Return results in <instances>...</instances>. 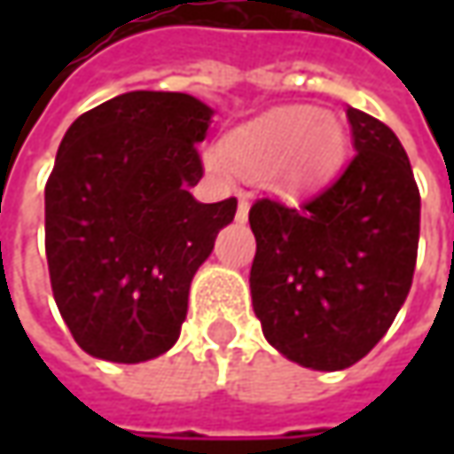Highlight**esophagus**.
<instances>
[{
  "label": "esophagus",
  "instance_id": "obj_1",
  "mask_svg": "<svg viewBox=\"0 0 454 454\" xmlns=\"http://www.w3.org/2000/svg\"><path fill=\"white\" fill-rule=\"evenodd\" d=\"M247 215H250V201L239 194V201H237V222H245Z\"/></svg>",
  "mask_w": 454,
  "mask_h": 454
}]
</instances>
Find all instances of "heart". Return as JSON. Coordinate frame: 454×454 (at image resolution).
Listing matches in <instances>:
<instances>
[{"mask_svg":"<svg viewBox=\"0 0 454 454\" xmlns=\"http://www.w3.org/2000/svg\"><path fill=\"white\" fill-rule=\"evenodd\" d=\"M346 146L348 136L336 115L293 106L235 129L224 153L209 151L207 164L219 176L235 168L247 179L268 176L283 194H301L336 174Z\"/></svg>","mask_w":454,"mask_h":454,"instance_id":"heart-1","label":"heart"}]
</instances>
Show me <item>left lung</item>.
I'll return each mask as SVG.
<instances>
[{"instance_id":"8db88e82","label":"left lung","mask_w":454,"mask_h":454,"mask_svg":"<svg viewBox=\"0 0 454 454\" xmlns=\"http://www.w3.org/2000/svg\"><path fill=\"white\" fill-rule=\"evenodd\" d=\"M354 161L318 197L250 209L254 316L275 351L313 372L366 356L407 301L419 242V189L389 126L348 108Z\"/></svg>"}]
</instances>
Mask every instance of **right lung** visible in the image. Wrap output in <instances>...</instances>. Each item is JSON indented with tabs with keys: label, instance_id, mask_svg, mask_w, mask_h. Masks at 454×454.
<instances>
[{
	"label": "right lung",
	"instance_id": "right-lung-1",
	"mask_svg": "<svg viewBox=\"0 0 454 454\" xmlns=\"http://www.w3.org/2000/svg\"><path fill=\"white\" fill-rule=\"evenodd\" d=\"M212 115L186 93L133 90L62 136L44 186V253L85 354L141 364L179 339L192 280L237 212V200L201 204L189 192Z\"/></svg>",
	"mask_w": 454,
	"mask_h": 454
}]
</instances>
